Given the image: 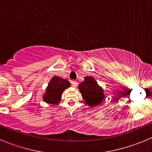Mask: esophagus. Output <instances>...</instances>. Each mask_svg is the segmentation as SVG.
I'll return each mask as SVG.
<instances>
[{
    "label": "esophagus",
    "instance_id": "esophagus-1",
    "mask_svg": "<svg viewBox=\"0 0 152 152\" xmlns=\"http://www.w3.org/2000/svg\"><path fill=\"white\" fill-rule=\"evenodd\" d=\"M72 86H73V87L76 88V87L77 86V81H75V80H72Z\"/></svg>",
    "mask_w": 152,
    "mask_h": 152
}]
</instances>
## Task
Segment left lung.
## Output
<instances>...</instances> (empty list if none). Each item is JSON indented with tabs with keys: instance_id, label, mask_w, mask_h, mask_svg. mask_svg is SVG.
Masks as SVG:
<instances>
[{
	"instance_id": "left-lung-1",
	"label": "left lung",
	"mask_w": 152,
	"mask_h": 152,
	"mask_svg": "<svg viewBox=\"0 0 152 152\" xmlns=\"http://www.w3.org/2000/svg\"><path fill=\"white\" fill-rule=\"evenodd\" d=\"M78 88L85 103L91 107L99 105L104 99L103 90L98 86L94 77H86L84 81L79 84Z\"/></svg>"
}]
</instances>
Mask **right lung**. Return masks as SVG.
Wrapping results in <instances>:
<instances>
[{"label":"right lung","instance_id":"right-lung-1","mask_svg":"<svg viewBox=\"0 0 152 152\" xmlns=\"http://www.w3.org/2000/svg\"><path fill=\"white\" fill-rule=\"evenodd\" d=\"M70 82L66 79L55 76L51 79L43 95V100L51 104H58L61 100L63 91L70 87Z\"/></svg>","mask_w":152,"mask_h":152}]
</instances>
